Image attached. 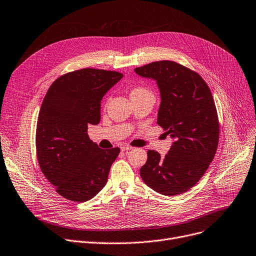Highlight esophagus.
I'll use <instances>...</instances> for the list:
<instances>
[{
  "label": "esophagus",
  "mask_w": 256,
  "mask_h": 256,
  "mask_svg": "<svg viewBox=\"0 0 256 256\" xmlns=\"http://www.w3.org/2000/svg\"><path fill=\"white\" fill-rule=\"evenodd\" d=\"M122 150H124V151H126V150H130V149H132V147L130 146V145H128V144H124V145H122Z\"/></svg>",
  "instance_id": "esophagus-1"
}]
</instances>
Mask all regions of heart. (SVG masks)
I'll return each instance as SVG.
<instances>
[{
    "mask_svg": "<svg viewBox=\"0 0 256 256\" xmlns=\"http://www.w3.org/2000/svg\"><path fill=\"white\" fill-rule=\"evenodd\" d=\"M132 92H151L145 88H137L132 90Z\"/></svg>",
    "mask_w": 256,
    "mask_h": 256,
    "instance_id": "1",
    "label": "heart"
}]
</instances>
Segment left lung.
<instances>
[{
    "label": "left lung",
    "instance_id": "1",
    "mask_svg": "<svg viewBox=\"0 0 256 256\" xmlns=\"http://www.w3.org/2000/svg\"><path fill=\"white\" fill-rule=\"evenodd\" d=\"M134 72L156 80L162 96L158 124L174 139L164 158L147 151L140 175L162 194L185 192L206 173L218 147L219 122L211 90L200 75L173 60L153 62Z\"/></svg>",
    "mask_w": 256,
    "mask_h": 256
}]
</instances>
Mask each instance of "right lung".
Masks as SVG:
<instances>
[{"label":"right lung","mask_w":256,"mask_h":256,"mask_svg":"<svg viewBox=\"0 0 256 256\" xmlns=\"http://www.w3.org/2000/svg\"><path fill=\"white\" fill-rule=\"evenodd\" d=\"M122 77L86 68L62 75L46 92L37 122V158L43 175L66 200H88L107 183L120 149L98 148L88 128L100 122L102 98Z\"/></svg>","instance_id":"add662e5"}]
</instances>
